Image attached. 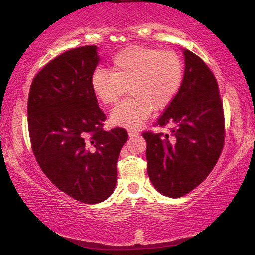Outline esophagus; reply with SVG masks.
I'll return each instance as SVG.
<instances>
[{
    "label": "esophagus",
    "mask_w": 255,
    "mask_h": 255,
    "mask_svg": "<svg viewBox=\"0 0 255 255\" xmlns=\"http://www.w3.org/2000/svg\"><path fill=\"white\" fill-rule=\"evenodd\" d=\"M128 135L129 137H135L138 135V131L132 130V129H128Z\"/></svg>",
    "instance_id": "1"
}]
</instances>
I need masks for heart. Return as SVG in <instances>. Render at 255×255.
Wrapping results in <instances>:
<instances>
[{"mask_svg":"<svg viewBox=\"0 0 255 255\" xmlns=\"http://www.w3.org/2000/svg\"><path fill=\"white\" fill-rule=\"evenodd\" d=\"M183 79V65L173 50L129 46L111 59V71L97 68L91 76L94 96L112 106L128 91L111 111L110 122L117 126L136 128L144 124L152 109L162 110L178 93Z\"/></svg>","mask_w":255,"mask_h":255,"instance_id":"1","label":"heart"}]
</instances>
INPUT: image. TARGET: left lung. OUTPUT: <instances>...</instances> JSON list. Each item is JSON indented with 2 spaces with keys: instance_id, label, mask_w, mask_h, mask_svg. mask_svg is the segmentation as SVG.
Returning <instances> with one entry per match:
<instances>
[{
  "instance_id": "8db88e82",
  "label": "left lung",
  "mask_w": 255,
  "mask_h": 255,
  "mask_svg": "<svg viewBox=\"0 0 255 255\" xmlns=\"http://www.w3.org/2000/svg\"><path fill=\"white\" fill-rule=\"evenodd\" d=\"M178 93L154 126L170 133L144 131L148 176L162 195L180 198L213 171L225 141V118L218 83L199 56L185 49Z\"/></svg>"
}]
</instances>
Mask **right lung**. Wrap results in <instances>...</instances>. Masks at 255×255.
Returning <instances> with one entry per match:
<instances>
[{
  "mask_svg": "<svg viewBox=\"0 0 255 255\" xmlns=\"http://www.w3.org/2000/svg\"><path fill=\"white\" fill-rule=\"evenodd\" d=\"M96 46L66 50L33 77L28 97L30 143L40 169L60 191L84 204L114 192L124 128L103 129L106 115L91 88Z\"/></svg>",
  "mask_w": 255,
  "mask_h": 255,
  "instance_id": "right-lung-1",
  "label": "right lung"
}]
</instances>
